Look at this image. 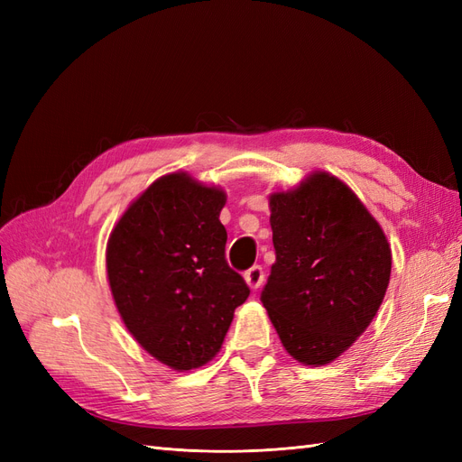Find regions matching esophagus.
<instances>
[{
  "mask_svg": "<svg viewBox=\"0 0 462 462\" xmlns=\"http://www.w3.org/2000/svg\"><path fill=\"white\" fill-rule=\"evenodd\" d=\"M245 279H246V283L253 287V289H258L262 283H263V270H262V265H253V268H250L246 273H245Z\"/></svg>",
  "mask_w": 462,
  "mask_h": 462,
  "instance_id": "esophagus-1",
  "label": "esophagus"
}]
</instances>
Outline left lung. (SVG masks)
<instances>
[{
	"label": "left lung",
	"instance_id": "obj_1",
	"mask_svg": "<svg viewBox=\"0 0 462 462\" xmlns=\"http://www.w3.org/2000/svg\"><path fill=\"white\" fill-rule=\"evenodd\" d=\"M270 208L275 262L260 300L292 358L328 365L380 309L389 243L355 192L328 173L272 194Z\"/></svg>",
	"mask_w": 462,
	"mask_h": 462
}]
</instances>
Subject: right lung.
<instances>
[{"instance_id":"add662e5","label":"right lung","mask_w":462,"mask_h":462,"mask_svg":"<svg viewBox=\"0 0 462 462\" xmlns=\"http://www.w3.org/2000/svg\"><path fill=\"white\" fill-rule=\"evenodd\" d=\"M226 194L185 173L152 183L123 214L107 245V277L133 337L163 365L212 360L233 312L250 295L226 258Z\"/></svg>"}]
</instances>
